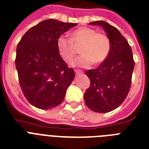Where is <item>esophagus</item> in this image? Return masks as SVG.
<instances>
[{"label": "esophagus", "mask_w": 149, "mask_h": 149, "mask_svg": "<svg viewBox=\"0 0 149 149\" xmlns=\"http://www.w3.org/2000/svg\"><path fill=\"white\" fill-rule=\"evenodd\" d=\"M75 73H76V75H80V74H83V71L81 70H75Z\"/></svg>", "instance_id": "34e87169"}]
</instances>
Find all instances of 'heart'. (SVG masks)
Masks as SVG:
<instances>
[{
  "label": "heart",
  "mask_w": 149,
  "mask_h": 149,
  "mask_svg": "<svg viewBox=\"0 0 149 149\" xmlns=\"http://www.w3.org/2000/svg\"><path fill=\"white\" fill-rule=\"evenodd\" d=\"M71 37L70 39L62 35L56 40L58 53L66 62L70 61L77 53L73 44L82 45L79 49L82 55L71 61V66L87 68L93 63L96 65L102 63L108 57L111 50V41L105 33H97L89 27H80L73 31Z\"/></svg>",
  "instance_id": "1"
}]
</instances>
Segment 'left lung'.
<instances>
[{"mask_svg":"<svg viewBox=\"0 0 149 149\" xmlns=\"http://www.w3.org/2000/svg\"><path fill=\"white\" fill-rule=\"evenodd\" d=\"M89 24L103 28L111 41V50L97 68L86 72L90 86L84 94V100L93 112L106 113L118 108L125 100L135 63L131 47L118 29L102 20Z\"/></svg>","mask_w":149,"mask_h":149,"instance_id":"obj_1","label":"left lung"}]
</instances>
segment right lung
Here are the masks:
<instances>
[{"label":"right lung","instance_id":"add662e5","mask_svg":"<svg viewBox=\"0 0 149 149\" xmlns=\"http://www.w3.org/2000/svg\"><path fill=\"white\" fill-rule=\"evenodd\" d=\"M77 24L43 20L23 36L16 50V69L23 93L40 109L59 106L75 77L56 49V40Z\"/></svg>","mask_w":149,"mask_h":149}]
</instances>
